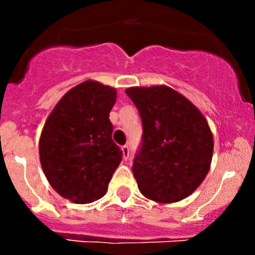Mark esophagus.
Here are the masks:
<instances>
[{
	"mask_svg": "<svg viewBox=\"0 0 255 255\" xmlns=\"http://www.w3.org/2000/svg\"><path fill=\"white\" fill-rule=\"evenodd\" d=\"M121 150H122L123 160L127 161L128 160V156H129V148H128L127 145H123L122 148H121Z\"/></svg>",
	"mask_w": 255,
	"mask_h": 255,
	"instance_id": "1",
	"label": "esophagus"
}]
</instances>
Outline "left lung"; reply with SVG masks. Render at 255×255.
Listing matches in <instances>:
<instances>
[{
    "mask_svg": "<svg viewBox=\"0 0 255 255\" xmlns=\"http://www.w3.org/2000/svg\"><path fill=\"white\" fill-rule=\"evenodd\" d=\"M126 94L143 123L142 148L133 164L138 189L159 204L186 199L211 168L213 135L207 120L166 85L128 87Z\"/></svg>",
    "mask_w": 255,
    "mask_h": 255,
    "instance_id": "left-lung-1",
    "label": "left lung"
}]
</instances>
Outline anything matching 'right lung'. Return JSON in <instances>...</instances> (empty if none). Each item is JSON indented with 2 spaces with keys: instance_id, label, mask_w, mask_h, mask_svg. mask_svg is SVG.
Here are the masks:
<instances>
[{
  "instance_id": "obj_1",
  "label": "right lung",
  "mask_w": 255,
  "mask_h": 255,
  "mask_svg": "<svg viewBox=\"0 0 255 255\" xmlns=\"http://www.w3.org/2000/svg\"><path fill=\"white\" fill-rule=\"evenodd\" d=\"M117 90L86 80L69 90L48 116L39 138V159L50 186L74 204L106 195L122 159L112 140L110 111Z\"/></svg>"
}]
</instances>
